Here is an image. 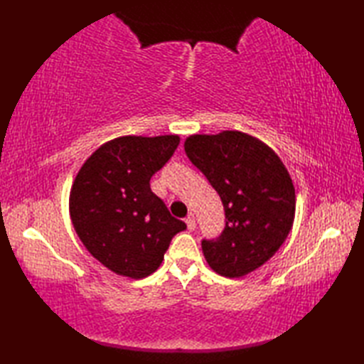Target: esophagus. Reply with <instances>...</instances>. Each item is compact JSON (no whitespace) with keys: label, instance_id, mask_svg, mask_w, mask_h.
<instances>
[{"label":"esophagus","instance_id":"esophagus-1","mask_svg":"<svg viewBox=\"0 0 364 364\" xmlns=\"http://www.w3.org/2000/svg\"><path fill=\"white\" fill-rule=\"evenodd\" d=\"M184 222H186V225H188V230H194L196 228V218H194V214H189L186 219H184Z\"/></svg>","mask_w":364,"mask_h":364}]
</instances>
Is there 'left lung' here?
Returning <instances> with one entry per match:
<instances>
[{
    "label": "left lung",
    "mask_w": 364,
    "mask_h": 364,
    "mask_svg": "<svg viewBox=\"0 0 364 364\" xmlns=\"http://www.w3.org/2000/svg\"><path fill=\"white\" fill-rule=\"evenodd\" d=\"M189 161L218 192L225 227L203 239L208 264L237 278L264 264L288 237L296 213V191L274 150L241 131L196 134L184 142Z\"/></svg>",
    "instance_id": "8db88e82"
}]
</instances>
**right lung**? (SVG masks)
<instances>
[{
    "label": "right lung",
    "instance_id": "obj_1",
    "mask_svg": "<svg viewBox=\"0 0 364 364\" xmlns=\"http://www.w3.org/2000/svg\"><path fill=\"white\" fill-rule=\"evenodd\" d=\"M178 144V136L117 137L100 146L75 178L70 218L76 235L115 274L149 277L172 237L186 230L150 188Z\"/></svg>",
    "mask_w": 364,
    "mask_h": 364
}]
</instances>
